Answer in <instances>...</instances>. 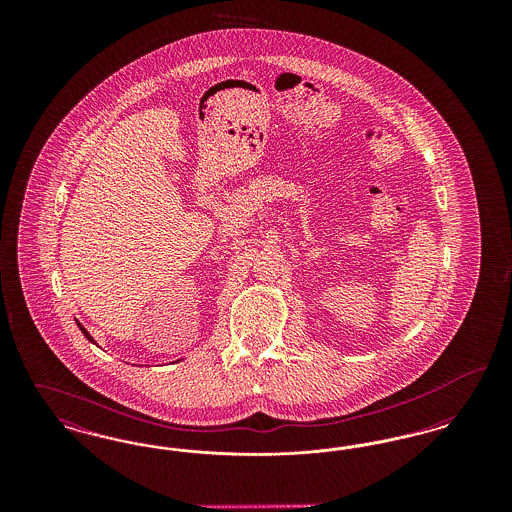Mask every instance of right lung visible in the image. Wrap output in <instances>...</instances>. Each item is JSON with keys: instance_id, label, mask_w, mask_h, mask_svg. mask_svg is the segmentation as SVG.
Returning a JSON list of instances; mask_svg holds the SVG:
<instances>
[{"instance_id": "right-lung-1", "label": "right lung", "mask_w": 512, "mask_h": 512, "mask_svg": "<svg viewBox=\"0 0 512 512\" xmlns=\"http://www.w3.org/2000/svg\"><path fill=\"white\" fill-rule=\"evenodd\" d=\"M76 324H78V328H80V332H82V334H84V336H86V338H88V341H92V343H96V341H94V338H92V336H90V334H88V330H86V328H84V326H82V324H80V322H78V320H76ZM96 345H98V343H96Z\"/></svg>"}]
</instances>
